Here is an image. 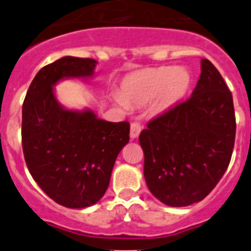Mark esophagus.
I'll return each mask as SVG.
<instances>
[{
  "label": "esophagus",
  "mask_w": 251,
  "mask_h": 251,
  "mask_svg": "<svg viewBox=\"0 0 251 251\" xmlns=\"http://www.w3.org/2000/svg\"><path fill=\"white\" fill-rule=\"evenodd\" d=\"M141 130H142V127L139 123H137V122H133V123L130 124V137H132L133 139L137 138V137L139 136Z\"/></svg>",
  "instance_id": "esophagus-1"
}]
</instances>
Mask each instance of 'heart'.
Wrapping results in <instances>:
<instances>
[{
  "instance_id": "obj_1",
  "label": "heart",
  "mask_w": 251,
  "mask_h": 251,
  "mask_svg": "<svg viewBox=\"0 0 251 251\" xmlns=\"http://www.w3.org/2000/svg\"><path fill=\"white\" fill-rule=\"evenodd\" d=\"M191 77L186 69L162 66L137 73L127 77L122 85V95H114V101L123 109L153 103L156 113H165L185 98Z\"/></svg>"
}]
</instances>
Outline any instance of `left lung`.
Instances as JSON below:
<instances>
[{
    "label": "left lung",
    "mask_w": 251,
    "mask_h": 251,
    "mask_svg": "<svg viewBox=\"0 0 251 251\" xmlns=\"http://www.w3.org/2000/svg\"><path fill=\"white\" fill-rule=\"evenodd\" d=\"M232 95L207 59L187 100L158 115L139 134L150 191L165 205L203 200L225 174L235 142Z\"/></svg>",
    "instance_id": "1"
}]
</instances>
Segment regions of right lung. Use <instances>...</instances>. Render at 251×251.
Returning a JSON list of instances; mask_svg holds the SVG:
<instances>
[{
	"label": "right lung",
	"mask_w": 251,
	"mask_h": 251,
	"mask_svg": "<svg viewBox=\"0 0 251 251\" xmlns=\"http://www.w3.org/2000/svg\"><path fill=\"white\" fill-rule=\"evenodd\" d=\"M97 60L64 56L34 77L22 105V150L32 178L50 199L70 208L98 202L113 166L129 142V123L99 119L90 109L70 110L54 86L64 79H88Z\"/></svg>",
	"instance_id": "add662e5"
}]
</instances>
